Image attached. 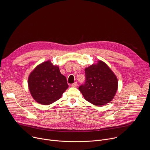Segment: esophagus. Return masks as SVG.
<instances>
[{
	"label": "esophagus",
	"mask_w": 150,
	"mask_h": 150,
	"mask_svg": "<svg viewBox=\"0 0 150 150\" xmlns=\"http://www.w3.org/2000/svg\"><path fill=\"white\" fill-rule=\"evenodd\" d=\"M72 87H76L77 85H78V83H77V82H75L74 83H72Z\"/></svg>",
	"instance_id": "34e87169"
}]
</instances>
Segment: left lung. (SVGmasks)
Instances as JSON below:
<instances>
[{
	"label": "left lung",
	"instance_id": "1",
	"mask_svg": "<svg viewBox=\"0 0 150 150\" xmlns=\"http://www.w3.org/2000/svg\"><path fill=\"white\" fill-rule=\"evenodd\" d=\"M85 79L78 89L85 99L96 105L112 100L117 90V79L109 67L102 61L85 69Z\"/></svg>",
	"mask_w": 150,
	"mask_h": 150
}]
</instances>
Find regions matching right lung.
<instances>
[{"mask_svg":"<svg viewBox=\"0 0 150 150\" xmlns=\"http://www.w3.org/2000/svg\"><path fill=\"white\" fill-rule=\"evenodd\" d=\"M28 87L38 103L48 105L59 100L68 88L66 77L50 61L40 64L29 76Z\"/></svg>","mask_w":150,"mask_h":150,"instance_id":"add662e5","label":"right lung"}]
</instances>
